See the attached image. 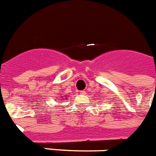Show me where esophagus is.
I'll return each instance as SVG.
<instances>
[{
	"instance_id": "1",
	"label": "esophagus",
	"mask_w": 156,
	"mask_h": 156,
	"mask_svg": "<svg viewBox=\"0 0 156 156\" xmlns=\"http://www.w3.org/2000/svg\"><path fill=\"white\" fill-rule=\"evenodd\" d=\"M79 93L80 95H84V94H85V91H80Z\"/></svg>"
}]
</instances>
